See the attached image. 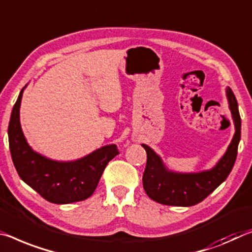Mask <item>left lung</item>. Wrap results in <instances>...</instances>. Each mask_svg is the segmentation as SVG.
<instances>
[{"mask_svg":"<svg viewBox=\"0 0 252 252\" xmlns=\"http://www.w3.org/2000/svg\"><path fill=\"white\" fill-rule=\"evenodd\" d=\"M235 133L226 153L212 169L194 174H178L163 166L159 156L150 147L141 145L147 153V165L142 176L148 196L163 205L191 206L202 202L225 181L232 170L241 138V118L232 90L226 89Z\"/></svg>","mask_w":252,"mask_h":252,"instance_id":"1","label":"left lung"}]
</instances>
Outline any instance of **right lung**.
Wrapping results in <instances>:
<instances>
[{
  "label": "right lung",
  "mask_w": 252,
  "mask_h": 252,
  "mask_svg": "<svg viewBox=\"0 0 252 252\" xmlns=\"http://www.w3.org/2000/svg\"><path fill=\"white\" fill-rule=\"evenodd\" d=\"M23 90L12 110L9 146L12 161L19 176L31 189L55 204L84 201L96 189L103 171L110 160L119 155L115 145L104 146L75 161L63 162L48 159L31 149L20 126V104Z\"/></svg>",
  "instance_id": "add662e5"
}]
</instances>
